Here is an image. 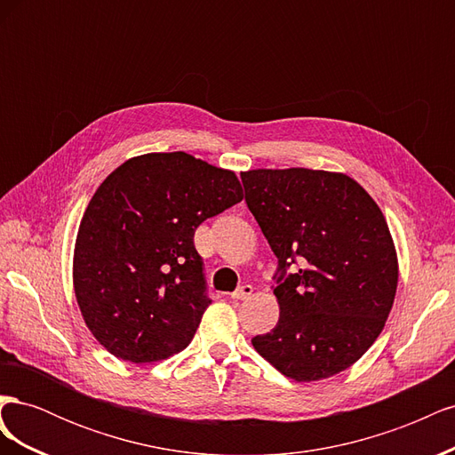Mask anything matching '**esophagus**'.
I'll list each match as a JSON object with an SVG mask.
<instances>
[{
	"label": "esophagus",
	"mask_w": 455,
	"mask_h": 455,
	"mask_svg": "<svg viewBox=\"0 0 455 455\" xmlns=\"http://www.w3.org/2000/svg\"><path fill=\"white\" fill-rule=\"evenodd\" d=\"M252 292H254V288L251 284H243L241 288H237V291L231 294V298L233 299H246Z\"/></svg>",
	"instance_id": "34e87169"
}]
</instances>
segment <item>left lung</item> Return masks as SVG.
Here are the masks:
<instances>
[{
    "label": "left lung",
    "instance_id": "8db88e82",
    "mask_svg": "<svg viewBox=\"0 0 455 455\" xmlns=\"http://www.w3.org/2000/svg\"><path fill=\"white\" fill-rule=\"evenodd\" d=\"M241 180L279 259L281 316L252 338L254 349L294 381L339 374L381 334L396 294V252L379 206L338 172L258 169Z\"/></svg>",
    "mask_w": 455,
    "mask_h": 455
}]
</instances>
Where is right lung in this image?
Masks as SVG:
<instances>
[{"label": "right lung", "instance_id": "obj_1", "mask_svg": "<svg viewBox=\"0 0 455 455\" xmlns=\"http://www.w3.org/2000/svg\"><path fill=\"white\" fill-rule=\"evenodd\" d=\"M241 199L235 172L184 151L132 157L106 178L74 252L76 298L100 346L136 364L189 346L211 304L196 229Z\"/></svg>", "mask_w": 455, "mask_h": 455}]
</instances>
